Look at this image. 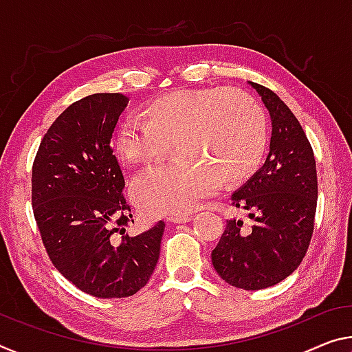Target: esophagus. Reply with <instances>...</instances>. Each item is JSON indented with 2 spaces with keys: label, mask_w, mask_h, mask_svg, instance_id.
Masks as SVG:
<instances>
[{
  "label": "esophagus",
  "mask_w": 352,
  "mask_h": 352,
  "mask_svg": "<svg viewBox=\"0 0 352 352\" xmlns=\"http://www.w3.org/2000/svg\"><path fill=\"white\" fill-rule=\"evenodd\" d=\"M192 219V214L185 213V214H174L170 217H167V221L174 222V224H183V222H189Z\"/></svg>",
  "instance_id": "esophagus-1"
}]
</instances>
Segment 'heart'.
<instances>
[{"mask_svg":"<svg viewBox=\"0 0 352 352\" xmlns=\"http://www.w3.org/2000/svg\"><path fill=\"white\" fill-rule=\"evenodd\" d=\"M267 141L266 116L238 89H180L147 104L146 119L131 116L114 139L120 160L148 164L174 144L178 161L138 174L131 197L150 216L183 214L222 185L254 174Z\"/></svg>","mask_w":352,"mask_h":352,"instance_id":"heart-1","label":"heart"}]
</instances>
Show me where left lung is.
I'll use <instances>...</instances> for the list:
<instances>
[{
	"instance_id": "1",
	"label": "left lung",
	"mask_w": 352,
	"mask_h": 352,
	"mask_svg": "<svg viewBox=\"0 0 352 352\" xmlns=\"http://www.w3.org/2000/svg\"><path fill=\"white\" fill-rule=\"evenodd\" d=\"M250 86L270 111V153L232 194V205L246 210L252 226L227 221L211 261L232 287L254 292L282 282L302 261L314 233L318 180L314 150L299 120L271 89Z\"/></svg>"
}]
</instances>
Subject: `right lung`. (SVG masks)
I'll return each instance as SVG.
<instances>
[{
  "instance_id": "obj_1",
  "label": "right lung",
  "mask_w": 352,
  "mask_h": 352,
  "mask_svg": "<svg viewBox=\"0 0 352 352\" xmlns=\"http://www.w3.org/2000/svg\"><path fill=\"white\" fill-rule=\"evenodd\" d=\"M126 104L124 94L72 103L48 128L32 164V211L50 260L76 288L103 299L146 287L166 226L125 233L131 210L113 133Z\"/></svg>"
}]
</instances>
